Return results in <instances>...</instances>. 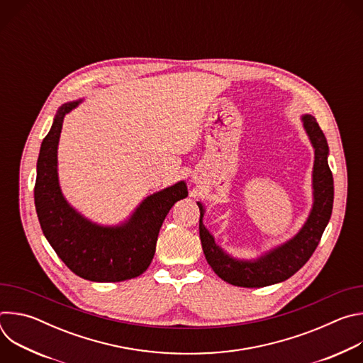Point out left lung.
<instances>
[{
    "mask_svg": "<svg viewBox=\"0 0 363 363\" xmlns=\"http://www.w3.org/2000/svg\"><path fill=\"white\" fill-rule=\"evenodd\" d=\"M301 122L315 150L312 172L313 203L307 220L294 237L252 260L237 258L216 242L214 235L202 223L205 205L201 201L196 202L199 206V238L206 262L220 279L233 286L266 287L290 279L312 257L329 224L335 189L333 177L328 164V140L312 115H301Z\"/></svg>",
    "mask_w": 363,
    "mask_h": 363,
    "instance_id": "obj_1",
    "label": "left lung"
}]
</instances>
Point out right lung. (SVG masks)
Masks as SVG:
<instances>
[{"label": "right lung", "mask_w": 363, "mask_h": 363, "mask_svg": "<svg viewBox=\"0 0 363 363\" xmlns=\"http://www.w3.org/2000/svg\"><path fill=\"white\" fill-rule=\"evenodd\" d=\"M83 100L63 103L43 139L34 186L35 211L44 237L74 274L99 283L123 281L146 272L162 223L175 202L188 196V188L179 181L150 194L116 225H101L80 214L62 192L57 149L65 116Z\"/></svg>", "instance_id": "add662e5"}]
</instances>
